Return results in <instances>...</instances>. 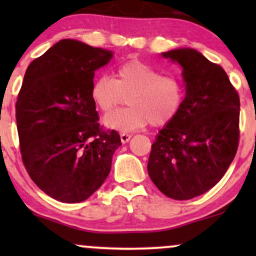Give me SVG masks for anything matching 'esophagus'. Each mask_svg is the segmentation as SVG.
Returning a JSON list of instances; mask_svg holds the SVG:
<instances>
[{
    "mask_svg": "<svg viewBox=\"0 0 256 256\" xmlns=\"http://www.w3.org/2000/svg\"><path fill=\"white\" fill-rule=\"evenodd\" d=\"M132 137V134H120V140H122V143H128L130 140V138Z\"/></svg>",
    "mask_w": 256,
    "mask_h": 256,
    "instance_id": "34e87169",
    "label": "esophagus"
}]
</instances>
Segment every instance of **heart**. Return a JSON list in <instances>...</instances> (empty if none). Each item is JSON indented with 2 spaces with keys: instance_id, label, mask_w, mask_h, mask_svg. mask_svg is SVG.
<instances>
[{
  "instance_id": "1",
  "label": "heart",
  "mask_w": 256,
  "mask_h": 256,
  "mask_svg": "<svg viewBox=\"0 0 256 256\" xmlns=\"http://www.w3.org/2000/svg\"><path fill=\"white\" fill-rule=\"evenodd\" d=\"M184 80L177 74H162L143 61L128 60L119 64L114 78L100 76L91 83L90 95L96 107L110 113L128 96V107L116 110L104 118L107 128L130 132L152 126H166L180 113L184 104Z\"/></svg>"
}]
</instances>
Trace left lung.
<instances>
[{
    "mask_svg": "<svg viewBox=\"0 0 256 256\" xmlns=\"http://www.w3.org/2000/svg\"><path fill=\"white\" fill-rule=\"evenodd\" d=\"M183 67L184 104L155 137L148 161L152 183L173 200H190L216 185L240 140V96L226 72L195 49L162 52Z\"/></svg>",
    "mask_w": 256,
    "mask_h": 256,
    "instance_id": "1",
    "label": "left lung"
}]
</instances>
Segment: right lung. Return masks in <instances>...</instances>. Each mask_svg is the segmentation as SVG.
I'll use <instances>...</instances> for the list:
<instances>
[{"instance_id":"add662e5","label":"right lung","mask_w":256,"mask_h":256,"mask_svg":"<svg viewBox=\"0 0 256 256\" xmlns=\"http://www.w3.org/2000/svg\"><path fill=\"white\" fill-rule=\"evenodd\" d=\"M112 52L62 40L28 67L16 116L24 166L42 192L66 204L85 201L104 184L122 144L104 131L91 100L95 71Z\"/></svg>"}]
</instances>
